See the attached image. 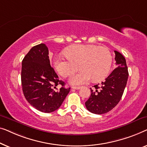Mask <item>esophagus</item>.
I'll use <instances>...</instances> for the list:
<instances>
[{
    "label": "esophagus",
    "instance_id": "34e87169",
    "mask_svg": "<svg viewBox=\"0 0 147 147\" xmlns=\"http://www.w3.org/2000/svg\"><path fill=\"white\" fill-rule=\"evenodd\" d=\"M80 88H81V86H73V87H72V88H73V89H76V90L80 89Z\"/></svg>",
    "mask_w": 147,
    "mask_h": 147
}]
</instances>
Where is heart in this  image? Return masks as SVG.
I'll use <instances>...</instances> for the list:
<instances>
[{
    "mask_svg": "<svg viewBox=\"0 0 147 147\" xmlns=\"http://www.w3.org/2000/svg\"><path fill=\"white\" fill-rule=\"evenodd\" d=\"M66 57L56 56L54 67L63 77L81 70L70 78L73 84H82L90 81H100L107 77L113 62L112 54L107 47L95 45H74L65 49Z\"/></svg>",
    "mask_w": 147,
    "mask_h": 147,
    "instance_id": "obj_1",
    "label": "heart"
}]
</instances>
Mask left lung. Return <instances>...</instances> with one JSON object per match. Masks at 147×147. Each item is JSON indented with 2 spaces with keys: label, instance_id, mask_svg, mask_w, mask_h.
Listing matches in <instances>:
<instances>
[{
  "label": "left lung",
  "instance_id": "left-lung-1",
  "mask_svg": "<svg viewBox=\"0 0 147 147\" xmlns=\"http://www.w3.org/2000/svg\"><path fill=\"white\" fill-rule=\"evenodd\" d=\"M117 68L104 82L94 85L89 98L86 101L88 111L94 114H105L112 110L119 102L127 85L129 72L125 58L115 51Z\"/></svg>",
  "mask_w": 147,
  "mask_h": 147
}]
</instances>
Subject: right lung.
<instances>
[{"instance_id": "add662e5", "label": "right lung", "mask_w": 147, "mask_h": 147, "mask_svg": "<svg viewBox=\"0 0 147 147\" xmlns=\"http://www.w3.org/2000/svg\"><path fill=\"white\" fill-rule=\"evenodd\" d=\"M21 83L26 100L45 113L57 110L71 90L64 87L65 83L51 67L49 49L42 43L33 47L22 60ZM59 84L62 87L58 90Z\"/></svg>"}]
</instances>
